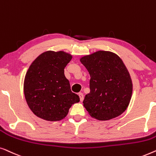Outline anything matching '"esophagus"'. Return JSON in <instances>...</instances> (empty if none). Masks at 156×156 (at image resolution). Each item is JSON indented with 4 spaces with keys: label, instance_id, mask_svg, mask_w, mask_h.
Returning a JSON list of instances; mask_svg holds the SVG:
<instances>
[{
    "label": "esophagus",
    "instance_id": "obj_1",
    "mask_svg": "<svg viewBox=\"0 0 156 156\" xmlns=\"http://www.w3.org/2000/svg\"><path fill=\"white\" fill-rule=\"evenodd\" d=\"M78 95H79V98H80V100L81 101V102H82L83 99H84V96H83V94L82 93H78Z\"/></svg>",
    "mask_w": 156,
    "mask_h": 156
}]
</instances>
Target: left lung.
<instances>
[{
  "label": "left lung",
  "instance_id": "1",
  "mask_svg": "<svg viewBox=\"0 0 156 156\" xmlns=\"http://www.w3.org/2000/svg\"><path fill=\"white\" fill-rule=\"evenodd\" d=\"M80 61L90 76V91L83 102L89 115L101 121L121 115L129 106L133 90L122 59L111 51H98Z\"/></svg>",
  "mask_w": 156,
  "mask_h": 156
}]
</instances>
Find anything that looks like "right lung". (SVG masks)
Segmentation results:
<instances>
[{"label":"right lung","mask_w":156,"mask_h":156,"mask_svg":"<svg viewBox=\"0 0 156 156\" xmlns=\"http://www.w3.org/2000/svg\"><path fill=\"white\" fill-rule=\"evenodd\" d=\"M71 58V54L63 51H48L30 65L24 81V93L30 109L38 117L60 121L66 117L72 105L80 101L64 75Z\"/></svg>","instance_id":"add662e5"}]
</instances>
